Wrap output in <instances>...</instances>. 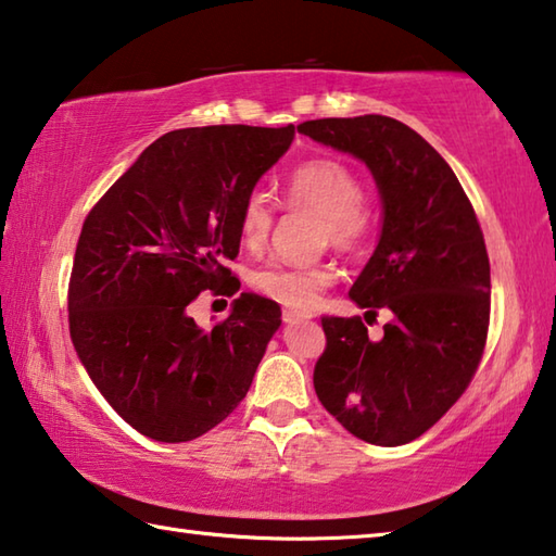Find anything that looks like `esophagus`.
Here are the masks:
<instances>
[{
  "label": "esophagus",
  "instance_id": "obj_1",
  "mask_svg": "<svg viewBox=\"0 0 556 556\" xmlns=\"http://www.w3.org/2000/svg\"><path fill=\"white\" fill-rule=\"evenodd\" d=\"M281 318H285V324H301V321H308V318H314L312 312H294V308H287L285 314H281Z\"/></svg>",
  "mask_w": 556,
  "mask_h": 556
}]
</instances>
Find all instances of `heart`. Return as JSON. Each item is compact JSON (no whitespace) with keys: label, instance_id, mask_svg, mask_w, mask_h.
<instances>
[{"label":"heart","instance_id":"heart-1","mask_svg":"<svg viewBox=\"0 0 556 556\" xmlns=\"http://www.w3.org/2000/svg\"><path fill=\"white\" fill-rule=\"evenodd\" d=\"M363 184L353 168L333 159H316L296 166L285 184L289 208L308 211L324 220L321 238L336 250L351 252L361 248L370 232V213L363 205ZM275 225V205L265 193H250L240 208V240L244 248L260 250ZM250 285L262 296L291 308L316 304L321 291L331 285L326 267H291L281 262L252 271Z\"/></svg>","mask_w":556,"mask_h":556}]
</instances>
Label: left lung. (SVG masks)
Wrapping results in <instances>:
<instances>
[{
	"label": "left lung",
	"instance_id": "8db88e82",
	"mask_svg": "<svg viewBox=\"0 0 556 556\" xmlns=\"http://www.w3.org/2000/svg\"><path fill=\"white\" fill-rule=\"evenodd\" d=\"M296 129L370 168L382 230L348 296L365 314L392 316L380 338L361 316L321 318L316 394L353 437L409 444L444 417L481 363L491 321L481 225L451 166L400 119L326 117Z\"/></svg>",
	"mask_w": 556,
	"mask_h": 556
}]
</instances>
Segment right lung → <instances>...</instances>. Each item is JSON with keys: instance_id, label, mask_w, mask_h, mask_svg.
I'll return each mask as SVG.
<instances>
[{"instance_id": "obj_1", "label": "right lung", "mask_w": 556, "mask_h": 556, "mask_svg": "<svg viewBox=\"0 0 556 556\" xmlns=\"http://www.w3.org/2000/svg\"><path fill=\"white\" fill-rule=\"evenodd\" d=\"M291 139L294 125L168 131L83 223L71 338L102 397L139 434L199 439L248 394L281 326L279 306L242 291L211 331L186 308L205 289H240L225 267L240 252V208Z\"/></svg>"}]
</instances>
